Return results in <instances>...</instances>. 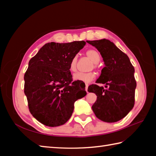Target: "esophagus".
Segmentation results:
<instances>
[{"label": "esophagus", "mask_w": 156, "mask_h": 156, "mask_svg": "<svg viewBox=\"0 0 156 156\" xmlns=\"http://www.w3.org/2000/svg\"><path fill=\"white\" fill-rule=\"evenodd\" d=\"M88 87H89V84H86V87H85V90L88 93Z\"/></svg>", "instance_id": "obj_1"}]
</instances>
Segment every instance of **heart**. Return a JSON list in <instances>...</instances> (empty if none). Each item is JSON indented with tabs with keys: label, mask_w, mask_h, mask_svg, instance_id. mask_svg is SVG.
<instances>
[{
	"label": "heart",
	"mask_w": 156,
	"mask_h": 156,
	"mask_svg": "<svg viewBox=\"0 0 156 156\" xmlns=\"http://www.w3.org/2000/svg\"><path fill=\"white\" fill-rule=\"evenodd\" d=\"M86 56L94 62L92 68L96 69L98 67L97 63L100 61V56L98 51L96 49H89L85 53ZM77 56H73L69 62V70L71 72H74L76 71V65H77ZM96 77V74L94 72H88V73H80L78 72L75 73L73 76L74 80L81 81L84 83H89Z\"/></svg>",
	"instance_id": "heart-1"
}]
</instances>
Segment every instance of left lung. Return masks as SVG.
I'll return each mask as SVG.
<instances>
[{"mask_svg": "<svg viewBox=\"0 0 156 156\" xmlns=\"http://www.w3.org/2000/svg\"><path fill=\"white\" fill-rule=\"evenodd\" d=\"M87 42L98 50L105 65L96 83L105 84L107 89L97 84L88 87L89 92L97 96L92 109L100 120L117 122L125 118L134 106L135 69L127 55L112 42L107 39Z\"/></svg>", "mask_w": 156, "mask_h": 156, "instance_id": "left-lung-1", "label": "left lung"}]
</instances>
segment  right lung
I'll use <instances>...</instances> for the list:
<instances>
[{"label": "right lung", "mask_w": 156, "mask_h": 156, "mask_svg": "<svg viewBox=\"0 0 156 156\" xmlns=\"http://www.w3.org/2000/svg\"><path fill=\"white\" fill-rule=\"evenodd\" d=\"M85 44L48 43L29 62L24 92L31 115L43 125H64L72 115L74 102L86 96L85 84L72 82L69 70L71 60Z\"/></svg>", "instance_id": "1"}]
</instances>
